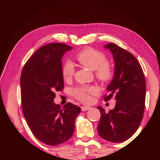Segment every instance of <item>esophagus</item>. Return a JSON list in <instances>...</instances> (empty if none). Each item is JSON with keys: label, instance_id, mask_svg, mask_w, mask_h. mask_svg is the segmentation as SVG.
I'll list each match as a JSON object with an SVG mask.
<instances>
[{"label": "esophagus", "instance_id": "1", "mask_svg": "<svg viewBox=\"0 0 160 160\" xmlns=\"http://www.w3.org/2000/svg\"><path fill=\"white\" fill-rule=\"evenodd\" d=\"M90 109H91V107H87V106L81 107V110H82V112H85V111H88Z\"/></svg>", "mask_w": 160, "mask_h": 160}]
</instances>
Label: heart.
Masks as SVG:
<instances>
[{
  "label": "heart",
  "mask_w": 160,
  "mask_h": 160,
  "mask_svg": "<svg viewBox=\"0 0 160 160\" xmlns=\"http://www.w3.org/2000/svg\"><path fill=\"white\" fill-rule=\"evenodd\" d=\"M80 64L95 71L97 79L102 82H108L112 79L113 71L112 66L107 63V57L104 53L93 48H85L75 56ZM75 73L74 65L66 62L62 68V75L65 80L70 79ZM96 88L91 86H82L75 88L72 94L80 101L88 103L90 101L91 94L96 93Z\"/></svg>",
  "instance_id": "1"
}]
</instances>
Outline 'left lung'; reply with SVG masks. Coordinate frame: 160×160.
I'll return each mask as SVG.
<instances>
[{
  "label": "left lung",
  "instance_id": "obj_1",
  "mask_svg": "<svg viewBox=\"0 0 160 160\" xmlns=\"http://www.w3.org/2000/svg\"><path fill=\"white\" fill-rule=\"evenodd\" d=\"M113 54L115 63L114 76L107 87L106 102L115 96L114 109L105 112L97 108L101 117L97 126L98 133L104 140L121 142L130 138L141 123L144 114L146 82L141 66L128 51L113 43L105 46Z\"/></svg>",
  "mask_w": 160,
  "mask_h": 160
}]
</instances>
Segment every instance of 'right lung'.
I'll list each match as a JSON object with an SVG mask.
<instances>
[{"instance_id":"obj_1","label":"right lung","mask_w":160,"mask_h":160,"mask_svg":"<svg viewBox=\"0 0 160 160\" xmlns=\"http://www.w3.org/2000/svg\"><path fill=\"white\" fill-rule=\"evenodd\" d=\"M72 47L51 43L39 48L26 62L20 77L24 116L32 133L48 145L68 140L74 132L80 108L68 102L56 104L55 92L63 90L61 59Z\"/></svg>"}]
</instances>
